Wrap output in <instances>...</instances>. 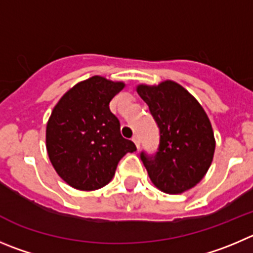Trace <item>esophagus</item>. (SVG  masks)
I'll return each instance as SVG.
<instances>
[{"label":"esophagus","mask_w":253,"mask_h":253,"mask_svg":"<svg viewBox=\"0 0 253 253\" xmlns=\"http://www.w3.org/2000/svg\"><path fill=\"white\" fill-rule=\"evenodd\" d=\"M132 141L134 142L136 147L140 148V138H138V136H133V137H132Z\"/></svg>","instance_id":"esophagus-1"}]
</instances>
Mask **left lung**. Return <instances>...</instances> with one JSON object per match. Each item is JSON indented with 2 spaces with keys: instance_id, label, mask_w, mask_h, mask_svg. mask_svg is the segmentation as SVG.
<instances>
[{
  "instance_id": "obj_1",
  "label": "left lung",
  "mask_w": 253,
  "mask_h": 253,
  "mask_svg": "<svg viewBox=\"0 0 253 253\" xmlns=\"http://www.w3.org/2000/svg\"><path fill=\"white\" fill-rule=\"evenodd\" d=\"M137 92L160 129L157 152L140 155L151 181L172 195L190 190L204 178L213 159L216 143L206 112L173 81L140 84Z\"/></svg>"
}]
</instances>
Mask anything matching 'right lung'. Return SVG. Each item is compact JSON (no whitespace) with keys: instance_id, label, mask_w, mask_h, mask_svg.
Instances as JSON below:
<instances>
[{"instance_id":"right-lung-1","label":"right lung","mask_w":253,"mask_h":253,"mask_svg":"<svg viewBox=\"0 0 253 253\" xmlns=\"http://www.w3.org/2000/svg\"><path fill=\"white\" fill-rule=\"evenodd\" d=\"M125 84L93 76L66 92L51 113L46 147L52 166L77 190L93 191L112 180L120 160L136 151L120 132L110 102Z\"/></svg>"}]
</instances>
